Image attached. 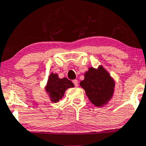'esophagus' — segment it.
Returning a JSON list of instances; mask_svg holds the SVG:
<instances>
[{"label": "esophagus", "mask_w": 146, "mask_h": 146, "mask_svg": "<svg viewBox=\"0 0 146 146\" xmlns=\"http://www.w3.org/2000/svg\"><path fill=\"white\" fill-rule=\"evenodd\" d=\"M73 84H74V85L76 87L78 86V81L77 80H73Z\"/></svg>", "instance_id": "esophagus-1"}]
</instances>
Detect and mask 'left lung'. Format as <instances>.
Instances as JSON below:
<instances>
[{"label": "left lung", "instance_id": "left-lung-1", "mask_svg": "<svg viewBox=\"0 0 146 146\" xmlns=\"http://www.w3.org/2000/svg\"><path fill=\"white\" fill-rule=\"evenodd\" d=\"M80 85L91 102L98 107L106 104L114 92V82L102 67L98 70L90 68Z\"/></svg>", "mask_w": 146, "mask_h": 146}]
</instances>
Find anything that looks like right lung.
<instances>
[{"label": "right lung", "mask_w": 146, "mask_h": 146, "mask_svg": "<svg viewBox=\"0 0 146 146\" xmlns=\"http://www.w3.org/2000/svg\"><path fill=\"white\" fill-rule=\"evenodd\" d=\"M73 87H74V85L68 79L66 78L61 79L57 74L51 73L47 82L46 90L47 92H48L51 101L56 102L62 98L65 91L68 88Z\"/></svg>", "instance_id": "add662e5"}]
</instances>
